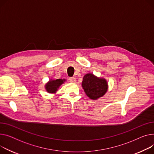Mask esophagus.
<instances>
[{
  "mask_svg": "<svg viewBox=\"0 0 154 154\" xmlns=\"http://www.w3.org/2000/svg\"><path fill=\"white\" fill-rule=\"evenodd\" d=\"M69 81L70 82H76V79L74 77H69Z\"/></svg>",
  "mask_w": 154,
  "mask_h": 154,
  "instance_id": "esophagus-1",
  "label": "esophagus"
}]
</instances>
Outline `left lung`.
<instances>
[{
    "label": "left lung",
    "mask_w": 154,
    "mask_h": 154,
    "mask_svg": "<svg viewBox=\"0 0 154 154\" xmlns=\"http://www.w3.org/2000/svg\"><path fill=\"white\" fill-rule=\"evenodd\" d=\"M82 87L86 95L92 100H97L103 96L107 91V82L97 78L92 74H86L83 79Z\"/></svg>",
    "instance_id": "obj_1"
}]
</instances>
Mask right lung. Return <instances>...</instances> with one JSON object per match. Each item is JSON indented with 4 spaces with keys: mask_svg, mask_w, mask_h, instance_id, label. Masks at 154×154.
Here are the masks:
<instances>
[{
    "mask_svg": "<svg viewBox=\"0 0 154 154\" xmlns=\"http://www.w3.org/2000/svg\"><path fill=\"white\" fill-rule=\"evenodd\" d=\"M65 79H56L53 80H50L49 82L46 85V89L47 91L49 92V93H54L57 90V88L62 85L64 82Z\"/></svg>",
    "mask_w": 154,
    "mask_h": 154,
    "instance_id": "right-lung-1",
    "label": "right lung"
}]
</instances>
